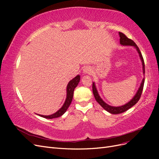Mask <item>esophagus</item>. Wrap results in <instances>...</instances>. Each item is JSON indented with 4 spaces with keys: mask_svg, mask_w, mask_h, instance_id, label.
<instances>
[{
    "mask_svg": "<svg viewBox=\"0 0 159 159\" xmlns=\"http://www.w3.org/2000/svg\"><path fill=\"white\" fill-rule=\"evenodd\" d=\"M84 73L85 74H90L91 73V68H88V67H86L84 69Z\"/></svg>",
    "mask_w": 159,
    "mask_h": 159,
    "instance_id": "esophagus-1",
    "label": "esophagus"
}]
</instances>
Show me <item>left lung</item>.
<instances>
[{
	"instance_id": "8db88e82",
	"label": "left lung",
	"mask_w": 159,
	"mask_h": 159,
	"mask_svg": "<svg viewBox=\"0 0 159 159\" xmlns=\"http://www.w3.org/2000/svg\"><path fill=\"white\" fill-rule=\"evenodd\" d=\"M119 36H120V44H121V45H123V46H133L137 49L139 54V56H140L141 60L142 61L143 73L145 74V62H144L143 56L141 54V52L140 50H139V47L131 39H129V38H128L123 33L119 32ZM144 83H145V78L143 80L141 84L140 85V88H139V89H138L137 92L135 94V95L134 96V98L131 101H130L129 102H128L125 105H122V106H120V107H113V106H111V105H107L106 103H105L102 100V99L100 98V96L99 95L97 89H96V88H95V83H93V85H92L93 93L95 100L97 101L98 103L105 110H106L107 111H108L109 113H111V114H119V113H121L126 111L127 110L132 107L133 105H134L138 102V101L140 99V98H141L142 92H143Z\"/></svg>"
}]
</instances>
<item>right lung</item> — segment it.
Wrapping results in <instances>:
<instances>
[{"instance_id":"right-lung-1","label":"right lung","mask_w":159,"mask_h":159,"mask_svg":"<svg viewBox=\"0 0 159 159\" xmlns=\"http://www.w3.org/2000/svg\"><path fill=\"white\" fill-rule=\"evenodd\" d=\"M80 76L79 75H77L76 77L70 81V82L68 84V86H67V97L65 101V103L63 105V106L61 107L60 109H59L54 114H52L51 115H39L40 116L44 117L46 119H54V118H57L61 116L66 111V110L68 109L70 105L71 104V102L72 101V99H73V95H74V89L77 87L78 83L80 82Z\"/></svg>"}]
</instances>
